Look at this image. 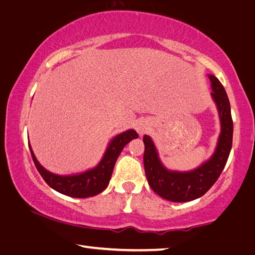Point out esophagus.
Segmentation results:
<instances>
[{"mask_svg":"<svg viewBox=\"0 0 255 255\" xmlns=\"http://www.w3.org/2000/svg\"><path fill=\"white\" fill-rule=\"evenodd\" d=\"M148 128H149V127L145 122H140V123H137V125H136V131L139 132V134H141V135L144 134V133L148 131Z\"/></svg>","mask_w":255,"mask_h":255,"instance_id":"1","label":"esophagus"}]
</instances>
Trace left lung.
Instances as JSON below:
<instances>
[{"label": "left lung", "instance_id": "left-lung-1", "mask_svg": "<svg viewBox=\"0 0 255 255\" xmlns=\"http://www.w3.org/2000/svg\"><path fill=\"white\" fill-rule=\"evenodd\" d=\"M212 97L216 103L221 120V134L212 158L197 169L187 172L171 171L160 161L151 137L143 136V163L149 186L160 197L173 203H185L202 197L215 184L229 159L233 141V120L224 87L215 76L209 75Z\"/></svg>", "mask_w": 255, "mask_h": 255}]
</instances>
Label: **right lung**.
I'll use <instances>...</instances> for the list:
<instances>
[{
    "mask_svg": "<svg viewBox=\"0 0 255 255\" xmlns=\"http://www.w3.org/2000/svg\"><path fill=\"white\" fill-rule=\"evenodd\" d=\"M136 137H139V135H137V133L134 130H128L116 135L110 142L102 160L95 168L83 173H79V175L73 176H59L49 172L35 159V155L30 144L29 148L35 168L38 169L43 180L52 189L66 196H70V197L87 198L102 193L109 186L114 164L120 153L122 152L123 148L128 142L133 139H136Z\"/></svg>",
    "mask_w": 255,
    "mask_h": 255,
    "instance_id": "obj_1",
    "label": "right lung"
}]
</instances>
